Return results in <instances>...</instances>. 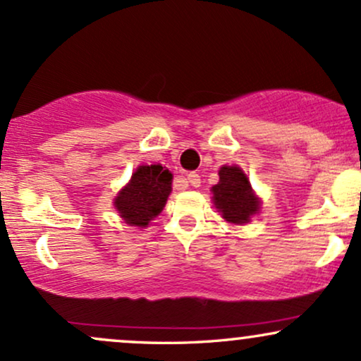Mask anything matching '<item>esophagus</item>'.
<instances>
[{"label": "esophagus", "instance_id": "obj_1", "mask_svg": "<svg viewBox=\"0 0 361 361\" xmlns=\"http://www.w3.org/2000/svg\"><path fill=\"white\" fill-rule=\"evenodd\" d=\"M186 178H188V183L195 186V188H197V186H200V175H198V173H188Z\"/></svg>", "mask_w": 361, "mask_h": 361}]
</instances>
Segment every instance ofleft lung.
<instances>
[{
    "label": "left lung",
    "mask_w": 361,
    "mask_h": 361,
    "mask_svg": "<svg viewBox=\"0 0 361 361\" xmlns=\"http://www.w3.org/2000/svg\"><path fill=\"white\" fill-rule=\"evenodd\" d=\"M214 204L226 221L234 224L250 222L259 209V200L252 193L250 181L241 168L224 166L219 171V183L212 186Z\"/></svg>",
    "instance_id": "8db88e82"
}]
</instances>
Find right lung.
Here are the masks:
<instances>
[{
	"label": "right lung",
	"mask_w": 361,
	"mask_h": 361,
	"mask_svg": "<svg viewBox=\"0 0 361 361\" xmlns=\"http://www.w3.org/2000/svg\"><path fill=\"white\" fill-rule=\"evenodd\" d=\"M171 173L161 164L139 166L118 197L115 209L128 226L146 227L149 221L161 214L168 195L171 193Z\"/></svg>",
	"instance_id": "obj_1"
}]
</instances>
